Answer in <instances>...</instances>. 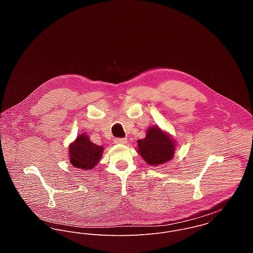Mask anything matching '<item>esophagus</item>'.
<instances>
[{
    "instance_id": "1",
    "label": "esophagus",
    "mask_w": 253,
    "mask_h": 253,
    "mask_svg": "<svg viewBox=\"0 0 253 253\" xmlns=\"http://www.w3.org/2000/svg\"><path fill=\"white\" fill-rule=\"evenodd\" d=\"M115 143L116 144H125L126 143V138H115Z\"/></svg>"
}]
</instances>
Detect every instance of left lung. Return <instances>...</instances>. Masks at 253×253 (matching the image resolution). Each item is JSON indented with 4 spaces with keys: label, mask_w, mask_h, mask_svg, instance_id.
I'll return each mask as SVG.
<instances>
[{
    "label": "left lung",
    "mask_w": 253,
    "mask_h": 253,
    "mask_svg": "<svg viewBox=\"0 0 253 253\" xmlns=\"http://www.w3.org/2000/svg\"><path fill=\"white\" fill-rule=\"evenodd\" d=\"M174 141L159 127H150L144 139L138 140V152L151 166L170 161L174 154Z\"/></svg>",
    "instance_id": "obj_1"
}]
</instances>
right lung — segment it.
I'll list each match as a JSON object with an SVG mask.
<instances>
[{"label":"right lung","mask_w":253,"mask_h":253,"mask_svg":"<svg viewBox=\"0 0 253 253\" xmlns=\"http://www.w3.org/2000/svg\"><path fill=\"white\" fill-rule=\"evenodd\" d=\"M103 153V146L92 143L84 133L79 135L69 147L70 163L73 167L84 170L91 169L99 162Z\"/></svg>","instance_id":"1"}]
</instances>
